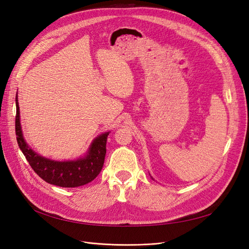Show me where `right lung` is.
<instances>
[{
    "instance_id": "1",
    "label": "right lung",
    "mask_w": 249,
    "mask_h": 249,
    "mask_svg": "<svg viewBox=\"0 0 249 249\" xmlns=\"http://www.w3.org/2000/svg\"><path fill=\"white\" fill-rule=\"evenodd\" d=\"M16 102V134L18 144L22 154L25 155L30 166L43 180L59 187L73 188L86 185L99 176L105 162L106 143L109 133L102 134L94 139L88 150V155L84 159L67 162L52 161L37 155L28 146L24 137H22L20 129L18 94Z\"/></svg>"
}]
</instances>
